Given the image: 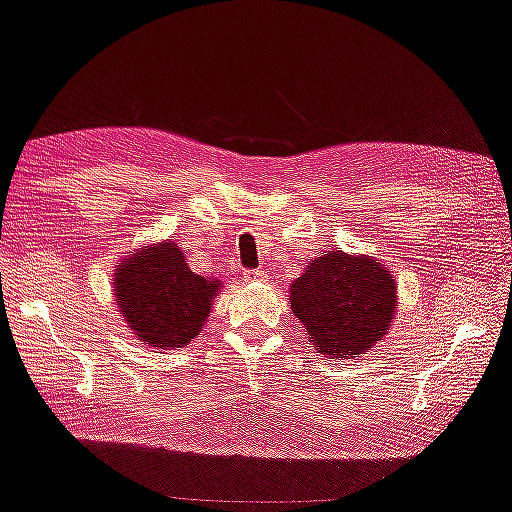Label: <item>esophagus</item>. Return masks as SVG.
I'll return each mask as SVG.
<instances>
[{
	"instance_id": "1",
	"label": "esophagus",
	"mask_w": 512,
	"mask_h": 512,
	"mask_svg": "<svg viewBox=\"0 0 512 512\" xmlns=\"http://www.w3.org/2000/svg\"><path fill=\"white\" fill-rule=\"evenodd\" d=\"M243 278H246V282L266 280V271H262V269H248V271H243Z\"/></svg>"
}]
</instances>
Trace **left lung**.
<instances>
[{
	"label": "left lung",
	"mask_w": 512,
	"mask_h": 512,
	"mask_svg": "<svg viewBox=\"0 0 512 512\" xmlns=\"http://www.w3.org/2000/svg\"><path fill=\"white\" fill-rule=\"evenodd\" d=\"M292 310L319 352L342 358L368 352L395 317V280L384 264L342 250L312 259L292 282Z\"/></svg>",
	"instance_id": "left-lung-1"
}]
</instances>
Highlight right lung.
Instances as JSON below:
<instances>
[{"mask_svg": "<svg viewBox=\"0 0 512 512\" xmlns=\"http://www.w3.org/2000/svg\"><path fill=\"white\" fill-rule=\"evenodd\" d=\"M223 282L197 276L172 239L144 246L114 269V301L147 347H186L207 324Z\"/></svg>", "mask_w": 512, "mask_h": 512, "instance_id": "1", "label": "right lung"}]
</instances>
